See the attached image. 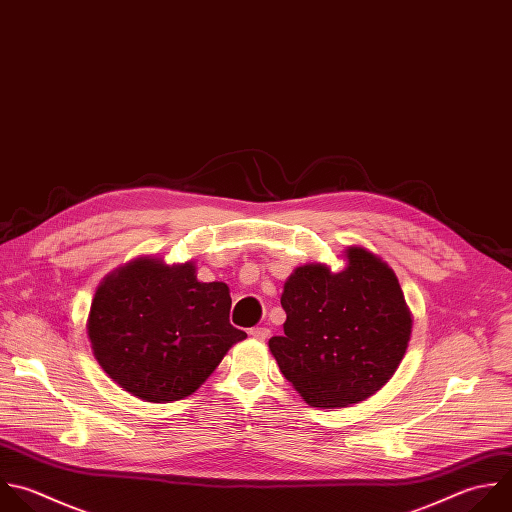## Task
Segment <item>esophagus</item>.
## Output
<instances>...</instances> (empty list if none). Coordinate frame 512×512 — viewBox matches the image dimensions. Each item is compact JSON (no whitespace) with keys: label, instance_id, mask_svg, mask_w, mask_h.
<instances>
[{"label":"esophagus","instance_id":"esophagus-1","mask_svg":"<svg viewBox=\"0 0 512 512\" xmlns=\"http://www.w3.org/2000/svg\"><path fill=\"white\" fill-rule=\"evenodd\" d=\"M252 338H256V340H266L268 336H270V328H266V326H256V328H250V332H248Z\"/></svg>","mask_w":512,"mask_h":512}]
</instances>
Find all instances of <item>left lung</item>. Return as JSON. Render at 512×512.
<instances>
[{"label": "left lung", "instance_id": "1", "mask_svg": "<svg viewBox=\"0 0 512 512\" xmlns=\"http://www.w3.org/2000/svg\"><path fill=\"white\" fill-rule=\"evenodd\" d=\"M332 274L306 264L286 280L284 334L268 346L288 382L310 406L356 404L396 372L412 330L398 278L374 254L350 248Z\"/></svg>", "mask_w": 512, "mask_h": 512}]
</instances>
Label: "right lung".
I'll return each mask as SVG.
<instances>
[{
  "instance_id": "right-lung-1",
  "label": "right lung",
  "mask_w": 512,
  "mask_h": 512,
  "mask_svg": "<svg viewBox=\"0 0 512 512\" xmlns=\"http://www.w3.org/2000/svg\"><path fill=\"white\" fill-rule=\"evenodd\" d=\"M224 282H198L196 266L140 258L98 288L88 334L94 356L124 390L148 402L192 394L246 338L230 324Z\"/></svg>"
}]
</instances>
